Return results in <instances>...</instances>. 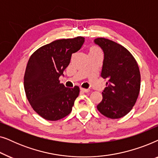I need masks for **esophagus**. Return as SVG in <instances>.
Masks as SVG:
<instances>
[{"instance_id": "34e87169", "label": "esophagus", "mask_w": 158, "mask_h": 158, "mask_svg": "<svg viewBox=\"0 0 158 158\" xmlns=\"http://www.w3.org/2000/svg\"><path fill=\"white\" fill-rule=\"evenodd\" d=\"M81 90H82V91H83V92H85V93H88V92H90V89H86V88H81Z\"/></svg>"}]
</instances>
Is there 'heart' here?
<instances>
[{
	"mask_svg": "<svg viewBox=\"0 0 158 158\" xmlns=\"http://www.w3.org/2000/svg\"><path fill=\"white\" fill-rule=\"evenodd\" d=\"M99 49L97 47H95V46H93L90 48V52H98Z\"/></svg>",
	"mask_w": 158,
	"mask_h": 158,
	"instance_id": "heart-1",
	"label": "heart"
}]
</instances>
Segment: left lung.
Here are the masks:
<instances>
[{"label":"left lung","instance_id":"1","mask_svg":"<svg viewBox=\"0 0 158 158\" xmlns=\"http://www.w3.org/2000/svg\"><path fill=\"white\" fill-rule=\"evenodd\" d=\"M94 42L104 53L101 76L107 80L97 109L107 118H122L132 109L139 96L141 77L138 64L118 43L105 38H97Z\"/></svg>","mask_w":158,"mask_h":158}]
</instances>
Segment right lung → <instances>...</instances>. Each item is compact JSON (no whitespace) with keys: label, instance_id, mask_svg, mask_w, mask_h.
<instances>
[{"label":"right lung","instance_id":"right-lung-1","mask_svg":"<svg viewBox=\"0 0 158 158\" xmlns=\"http://www.w3.org/2000/svg\"><path fill=\"white\" fill-rule=\"evenodd\" d=\"M84 40L77 36L55 40L36 49L28 61L23 77L26 96L32 109L44 119L60 120L72 111L80 88H66L59 77Z\"/></svg>","mask_w":158,"mask_h":158}]
</instances>
